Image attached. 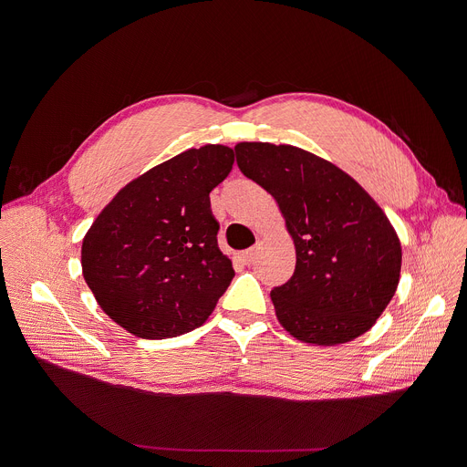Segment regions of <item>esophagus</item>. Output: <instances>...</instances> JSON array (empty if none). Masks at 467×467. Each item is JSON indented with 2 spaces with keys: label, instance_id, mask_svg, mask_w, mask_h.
Wrapping results in <instances>:
<instances>
[{
  "label": "esophagus",
  "instance_id": "1",
  "mask_svg": "<svg viewBox=\"0 0 467 467\" xmlns=\"http://www.w3.org/2000/svg\"><path fill=\"white\" fill-rule=\"evenodd\" d=\"M255 254H257V250H255V248H250V250H246V252L238 254V259H240L244 265H252L254 259H255Z\"/></svg>",
  "mask_w": 467,
  "mask_h": 467
}]
</instances>
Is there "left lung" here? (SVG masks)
Listing matches in <instances>:
<instances>
[{
	"mask_svg": "<svg viewBox=\"0 0 467 467\" xmlns=\"http://www.w3.org/2000/svg\"><path fill=\"white\" fill-rule=\"evenodd\" d=\"M236 164L285 219L296 273L271 299L297 340L335 347L369 331L394 297L401 242L382 208L352 176L296 145L240 141Z\"/></svg>",
	"mask_w": 467,
	"mask_h": 467,
	"instance_id": "8db88e82",
	"label": "left lung"
}]
</instances>
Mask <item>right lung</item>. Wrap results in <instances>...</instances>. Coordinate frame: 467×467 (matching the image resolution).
Listing matches in <instances>:
<instances>
[{
	"mask_svg": "<svg viewBox=\"0 0 467 467\" xmlns=\"http://www.w3.org/2000/svg\"><path fill=\"white\" fill-rule=\"evenodd\" d=\"M233 162L227 145L191 147L127 183L98 213L81 266L115 324L140 338H170L208 320L234 276L210 208V191Z\"/></svg>",
	"mask_w": 467,
	"mask_h": 467,
	"instance_id": "obj_1",
	"label": "right lung"
}]
</instances>
